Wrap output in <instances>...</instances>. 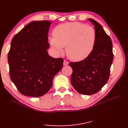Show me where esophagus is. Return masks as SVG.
<instances>
[{"instance_id":"obj_1","label":"esophagus","mask_w":128,"mask_h":128,"mask_svg":"<svg viewBox=\"0 0 128 128\" xmlns=\"http://www.w3.org/2000/svg\"><path fill=\"white\" fill-rule=\"evenodd\" d=\"M68 64H69L68 62H67V61H66V60H64V66L68 65Z\"/></svg>"}]
</instances>
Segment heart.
Wrapping results in <instances>:
<instances>
[{
    "label": "heart",
    "mask_w": 128,
    "mask_h": 128,
    "mask_svg": "<svg viewBox=\"0 0 128 128\" xmlns=\"http://www.w3.org/2000/svg\"><path fill=\"white\" fill-rule=\"evenodd\" d=\"M53 37L48 42L58 54L64 52V47L69 59L80 61L86 59L94 51L96 32L91 26L82 23L70 22L57 26L53 32Z\"/></svg>",
    "instance_id": "obj_1"
}]
</instances>
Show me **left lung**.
Wrapping results in <instances>:
<instances>
[{"mask_svg":"<svg viewBox=\"0 0 128 128\" xmlns=\"http://www.w3.org/2000/svg\"><path fill=\"white\" fill-rule=\"evenodd\" d=\"M94 26L96 42L88 57L80 62H70L72 69L71 83L80 94L91 95L98 92L106 84L113 62V45L102 26L94 19L88 18Z\"/></svg>","mask_w":128,"mask_h":128,"instance_id":"8db88e82","label":"left lung"}]
</instances>
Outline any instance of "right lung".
Segmentation results:
<instances>
[{
  "mask_svg": "<svg viewBox=\"0 0 128 128\" xmlns=\"http://www.w3.org/2000/svg\"><path fill=\"white\" fill-rule=\"evenodd\" d=\"M51 22L34 21L15 34L8 54L10 79L21 94L39 97L52 86L64 60L48 55V32Z\"/></svg>",
  "mask_w": 128,
  "mask_h": 128,
  "instance_id": "obj_1",
  "label": "right lung"
}]
</instances>
